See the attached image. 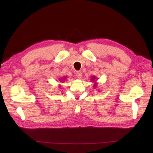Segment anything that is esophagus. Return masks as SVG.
Here are the masks:
<instances>
[{"label":"esophagus","mask_w":153,"mask_h":153,"mask_svg":"<svg viewBox=\"0 0 153 153\" xmlns=\"http://www.w3.org/2000/svg\"><path fill=\"white\" fill-rule=\"evenodd\" d=\"M76 76H77V78L80 79L81 77H82V71H77V72L76 73Z\"/></svg>","instance_id":"esophagus-1"}]
</instances>
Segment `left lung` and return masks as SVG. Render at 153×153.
<instances>
[{"mask_svg":"<svg viewBox=\"0 0 153 153\" xmlns=\"http://www.w3.org/2000/svg\"><path fill=\"white\" fill-rule=\"evenodd\" d=\"M91 79H91V80H92V82H95V79H97V77H96L95 76H92V77H91ZM95 83L94 84V85H93V87H95V88H97V83H96V82H95Z\"/></svg>","mask_w":153,"mask_h":153,"instance_id":"left-lung-1","label":"left lung"}]
</instances>
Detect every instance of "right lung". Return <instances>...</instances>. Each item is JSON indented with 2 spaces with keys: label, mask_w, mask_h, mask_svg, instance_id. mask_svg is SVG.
Segmentation results:
<instances>
[{
  "label": "right lung",
  "mask_w": 153,
  "mask_h": 153,
  "mask_svg": "<svg viewBox=\"0 0 153 153\" xmlns=\"http://www.w3.org/2000/svg\"><path fill=\"white\" fill-rule=\"evenodd\" d=\"M66 78H67V77H66H66H64L62 79H60V81H61V82H64V81L66 79Z\"/></svg>",
  "instance_id": "add662e5"
}]
</instances>
